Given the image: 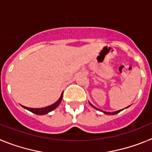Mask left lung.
Segmentation results:
<instances>
[{
	"label": "left lung",
	"instance_id": "8db88e82",
	"mask_svg": "<svg viewBox=\"0 0 152 152\" xmlns=\"http://www.w3.org/2000/svg\"><path fill=\"white\" fill-rule=\"evenodd\" d=\"M89 103H90V105H91V107H93V108L96 109V110H99V111H101V112H103V113L107 114V115H115V114H117V113H119V112H121V111H122V110H124V109L128 108V107H130V106H129V107H126V108L123 109V110H117V111H115V112H111V113H110V112H106V111H103V110H100V109L96 108V107H95L94 106V105H92V104H91V103H90V102H89Z\"/></svg>",
	"mask_w": 152,
	"mask_h": 152
}]
</instances>
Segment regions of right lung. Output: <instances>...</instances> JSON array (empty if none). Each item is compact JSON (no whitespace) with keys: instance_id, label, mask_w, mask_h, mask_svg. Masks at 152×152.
<instances>
[{"instance_id":"right-lung-1","label":"right lung","mask_w":152,"mask_h":152,"mask_svg":"<svg viewBox=\"0 0 152 152\" xmlns=\"http://www.w3.org/2000/svg\"><path fill=\"white\" fill-rule=\"evenodd\" d=\"M62 96H63V92L61 93V96L59 97V99L57 100L55 103L52 104L50 106H48V107H42V108H29V107H24V106H22L24 109H26L27 110L30 111V112L36 114V115H45V114L49 113L51 111L54 110L56 107H58V105L60 104V103L61 102V100H62Z\"/></svg>"}]
</instances>
